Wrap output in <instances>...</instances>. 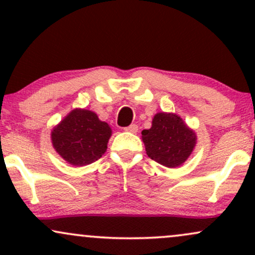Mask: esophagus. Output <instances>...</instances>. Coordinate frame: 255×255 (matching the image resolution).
Wrapping results in <instances>:
<instances>
[{"mask_svg":"<svg viewBox=\"0 0 255 255\" xmlns=\"http://www.w3.org/2000/svg\"><path fill=\"white\" fill-rule=\"evenodd\" d=\"M125 130H126V131H129V133L135 134L136 131H137V126H136V125H130L129 127H126Z\"/></svg>","mask_w":255,"mask_h":255,"instance_id":"1","label":"esophagus"}]
</instances>
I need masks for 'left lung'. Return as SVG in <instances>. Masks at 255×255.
<instances>
[{
	"mask_svg": "<svg viewBox=\"0 0 255 255\" xmlns=\"http://www.w3.org/2000/svg\"><path fill=\"white\" fill-rule=\"evenodd\" d=\"M145 150L151 159L166 168H177L191 156L197 134L174 113H157L150 129L141 131Z\"/></svg>",
	"mask_w": 255,
	"mask_h": 255,
	"instance_id": "left-lung-1",
	"label": "left lung"
}]
</instances>
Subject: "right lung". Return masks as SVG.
Instances as JSON below:
<instances>
[{
    "instance_id": "right-lung-1",
    "label": "right lung",
    "mask_w": 255,
    "mask_h": 255,
    "mask_svg": "<svg viewBox=\"0 0 255 255\" xmlns=\"http://www.w3.org/2000/svg\"><path fill=\"white\" fill-rule=\"evenodd\" d=\"M111 128L97 114L87 109L72 110L51 130L55 151L74 166L89 165L105 153Z\"/></svg>"
}]
</instances>
